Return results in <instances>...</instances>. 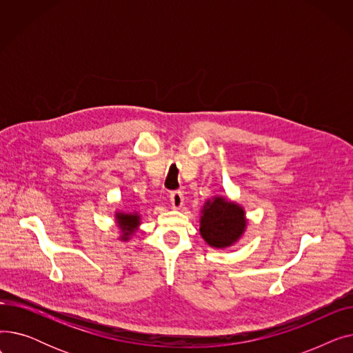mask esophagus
Wrapping results in <instances>:
<instances>
[{"label":"esophagus","mask_w":353,"mask_h":353,"mask_svg":"<svg viewBox=\"0 0 353 353\" xmlns=\"http://www.w3.org/2000/svg\"><path fill=\"white\" fill-rule=\"evenodd\" d=\"M184 196L181 192H172L170 193V203L173 209H180L183 206Z\"/></svg>","instance_id":"34e87169"}]
</instances>
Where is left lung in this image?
Segmentation results:
<instances>
[{
  "mask_svg": "<svg viewBox=\"0 0 353 353\" xmlns=\"http://www.w3.org/2000/svg\"><path fill=\"white\" fill-rule=\"evenodd\" d=\"M200 212V236L210 248H230L246 230L245 209L223 196L209 199Z\"/></svg>",
  "mask_w": 353,
  "mask_h": 353,
  "instance_id": "1",
  "label": "left lung"
}]
</instances>
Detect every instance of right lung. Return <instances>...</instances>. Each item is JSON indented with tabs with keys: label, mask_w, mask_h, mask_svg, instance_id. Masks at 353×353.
Segmentation results:
<instances>
[{
	"label": "right lung",
	"mask_w": 353,
	"mask_h": 353,
	"mask_svg": "<svg viewBox=\"0 0 353 353\" xmlns=\"http://www.w3.org/2000/svg\"><path fill=\"white\" fill-rule=\"evenodd\" d=\"M116 217V223L120 229V240L123 242H127L134 234V232L139 229V226L141 225V217L137 212L133 213H125V212H116L114 214Z\"/></svg>",
	"instance_id": "right-lung-1"
}]
</instances>
